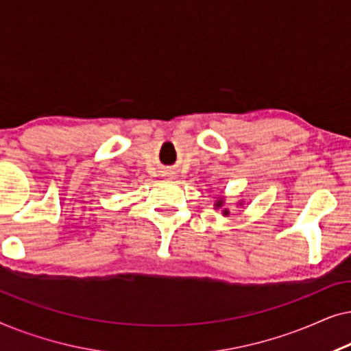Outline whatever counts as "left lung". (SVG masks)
I'll use <instances>...</instances> for the list:
<instances>
[{"label": "left lung", "mask_w": 351, "mask_h": 351, "mask_svg": "<svg viewBox=\"0 0 351 351\" xmlns=\"http://www.w3.org/2000/svg\"><path fill=\"white\" fill-rule=\"evenodd\" d=\"M223 204H225V198H223V196H219V198L215 199L214 208H215V209H221V208L223 207ZM239 206H243V201H241V203H239ZM222 214L225 215V217H228V214H230L228 208H224V209L222 210Z\"/></svg>", "instance_id": "left-lung-1"}]
</instances>
